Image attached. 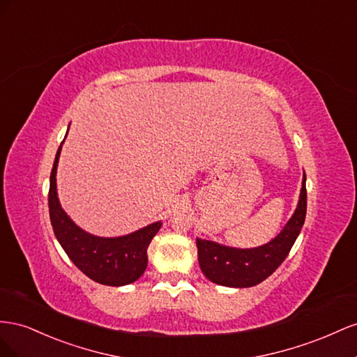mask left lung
I'll return each instance as SVG.
<instances>
[{
    "label": "left lung",
    "mask_w": 357,
    "mask_h": 357,
    "mask_svg": "<svg viewBox=\"0 0 357 357\" xmlns=\"http://www.w3.org/2000/svg\"><path fill=\"white\" fill-rule=\"evenodd\" d=\"M307 176L302 178L298 206L277 236L256 248H236L215 241L196 239L197 256L205 277L224 287L245 289L257 286L272 275L287 257L298 239L307 215Z\"/></svg>",
    "instance_id": "obj_1"
}]
</instances>
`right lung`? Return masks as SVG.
Listing matches in <instances>:
<instances>
[{
    "mask_svg": "<svg viewBox=\"0 0 357 357\" xmlns=\"http://www.w3.org/2000/svg\"><path fill=\"white\" fill-rule=\"evenodd\" d=\"M63 145L64 140L55 155L49 187V215L59 245L86 277L98 284L121 287L135 282L148 266V247L161 229L162 221L151 222L128 235L114 238L96 236L80 229L68 217L58 199L56 169Z\"/></svg>",
    "mask_w": 357,
    "mask_h": 357,
    "instance_id": "add662e5",
    "label": "right lung"
}]
</instances>
